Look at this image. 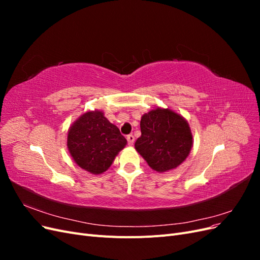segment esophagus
<instances>
[{"mask_svg": "<svg viewBox=\"0 0 260 260\" xmlns=\"http://www.w3.org/2000/svg\"><path fill=\"white\" fill-rule=\"evenodd\" d=\"M127 141H128V144L129 145H133V143H135V136H133V135H128L127 136Z\"/></svg>", "mask_w": 260, "mask_h": 260, "instance_id": "esophagus-1", "label": "esophagus"}]
</instances>
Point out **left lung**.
<instances>
[{
    "label": "left lung",
    "mask_w": 260,
    "mask_h": 260,
    "mask_svg": "<svg viewBox=\"0 0 260 260\" xmlns=\"http://www.w3.org/2000/svg\"><path fill=\"white\" fill-rule=\"evenodd\" d=\"M141 137L135 144L152 169L165 172L177 168L190 154L192 133L183 117L170 109L156 108L141 119Z\"/></svg>",
    "instance_id": "obj_1"
}]
</instances>
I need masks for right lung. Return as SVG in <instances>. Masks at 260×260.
Returning <instances> with one entry per match:
<instances>
[{"mask_svg": "<svg viewBox=\"0 0 260 260\" xmlns=\"http://www.w3.org/2000/svg\"><path fill=\"white\" fill-rule=\"evenodd\" d=\"M127 140L104 114L95 111L83 114L68 131L67 146L78 166L100 175L113 164Z\"/></svg>", "mask_w": 260, "mask_h": 260, "instance_id": "1", "label": "right lung"}]
</instances>
